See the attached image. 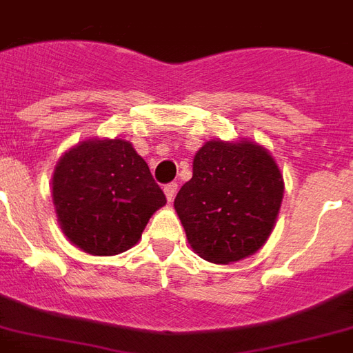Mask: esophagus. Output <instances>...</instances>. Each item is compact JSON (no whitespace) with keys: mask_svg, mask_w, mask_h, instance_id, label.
Returning <instances> with one entry per match:
<instances>
[{"mask_svg":"<svg viewBox=\"0 0 353 353\" xmlns=\"http://www.w3.org/2000/svg\"><path fill=\"white\" fill-rule=\"evenodd\" d=\"M176 192H177V183L164 185V194H166V198H168V202H172V200L176 198Z\"/></svg>","mask_w":353,"mask_h":353,"instance_id":"obj_1","label":"esophagus"}]
</instances>
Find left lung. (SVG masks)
I'll return each mask as SVG.
<instances>
[{"label":"left lung","instance_id":"obj_1","mask_svg":"<svg viewBox=\"0 0 353 353\" xmlns=\"http://www.w3.org/2000/svg\"><path fill=\"white\" fill-rule=\"evenodd\" d=\"M283 192L281 170L262 145L213 140L194 157L174 208L190 247L203 260L228 263L268 241Z\"/></svg>","mask_w":353,"mask_h":353}]
</instances>
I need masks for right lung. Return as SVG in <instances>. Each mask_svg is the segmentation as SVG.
<instances>
[{
	"mask_svg": "<svg viewBox=\"0 0 353 353\" xmlns=\"http://www.w3.org/2000/svg\"><path fill=\"white\" fill-rule=\"evenodd\" d=\"M57 219L77 247L95 256L130 249L166 203L150 166L125 140H90L65 153L54 172Z\"/></svg>",
	"mask_w": 353,
	"mask_h": 353,
	"instance_id": "1",
	"label": "right lung"
}]
</instances>
